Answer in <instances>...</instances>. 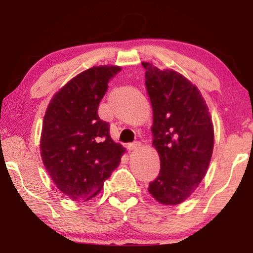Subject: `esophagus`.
Returning <instances> with one entry per match:
<instances>
[{"mask_svg":"<svg viewBox=\"0 0 253 253\" xmlns=\"http://www.w3.org/2000/svg\"><path fill=\"white\" fill-rule=\"evenodd\" d=\"M139 146H140L139 141H134V143H131V144L127 145V150L133 151V150H136V148H138Z\"/></svg>","mask_w":253,"mask_h":253,"instance_id":"34e87169","label":"esophagus"}]
</instances>
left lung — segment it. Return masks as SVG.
<instances>
[{
    "mask_svg": "<svg viewBox=\"0 0 253 253\" xmlns=\"http://www.w3.org/2000/svg\"><path fill=\"white\" fill-rule=\"evenodd\" d=\"M141 64L153 109L152 144L161 166L148 192L164 205H178L205 177L213 153V123L205 100L191 82L174 70Z\"/></svg>",
    "mask_w": 253,
    "mask_h": 253,
    "instance_id": "1",
    "label": "left lung"
}]
</instances>
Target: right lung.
I'll list each match as a JSON object with an SVG mask.
<instances>
[{
  "label": "right lung",
  "instance_id": "right-lung-1",
  "mask_svg": "<svg viewBox=\"0 0 253 253\" xmlns=\"http://www.w3.org/2000/svg\"><path fill=\"white\" fill-rule=\"evenodd\" d=\"M120 67H93L68 82L43 117L41 158L51 181L76 202L93 198L121 162L124 148L100 120L99 103Z\"/></svg>",
  "mask_w": 253,
  "mask_h": 253
}]
</instances>
